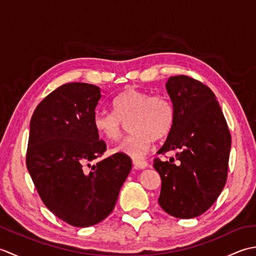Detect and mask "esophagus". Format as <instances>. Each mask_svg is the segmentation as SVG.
<instances>
[{
    "mask_svg": "<svg viewBox=\"0 0 256 256\" xmlns=\"http://www.w3.org/2000/svg\"><path fill=\"white\" fill-rule=\"evenodd\" d=\"M133 164H134L135 168H138V170H145V168L148 166V162L140 160H133Z\"/></svg>",
    "mask_w": 256,
    "mask_h": 256,
    "instance_id": "obj_1",
    "label": "esophagus"
}]
</instances>
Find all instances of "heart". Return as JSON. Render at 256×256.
Instances as JSON below:
<instances>
[{
    "label": "heart",
    "mask_w": 256,
    "mask_h": 256,
    "mask_svg": "<svg viewBox=\"0 0 256 256\" xmlns=\"http://www.w3.org/2000/svg\"><path fill=\"white\" fill-rule=\"evenodd\" d=\"M114 113L98 112L94 118L96 132L110 142L122 135L123 122H128L131 134L114 148L116 153L142 158L150 148L153 138H165L175 121L172 102L164 96H150L148 92L128 88L114 98Z\"/></svg>",
    "instance_id": "1"
}]
</instances>
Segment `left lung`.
Listing matches in <instances>:
<instances>
[{
  "label": "left lung",
  "mask_w": 256,
  "mask_h": 256,
  "mask_svg": "<svg viewBox=\"0 0 256 256\" xmlns=\"http://www.w3.org/2000/svg\"><path fill=\"white\" fill-rule=\"evenodd\" d=\"M175 121L157 154L178 150L177 164L154 160L162 179L158 204L179 219L202 214L224 189L231 150V135L214 92L187 76L165 84Z\"/></svg>",
  "instance_id": "obj_1"
}]
</instances>
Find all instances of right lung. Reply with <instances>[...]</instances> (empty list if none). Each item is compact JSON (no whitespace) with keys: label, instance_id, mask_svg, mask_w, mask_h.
Here are the masks:
<instances>
[{"label":"right lung","instance_id":"1","mask_svg":"<svg viewBox=\"0 0 256 256\" xmlns=\"http://www.w3.org/2000/svg\"><path fill=\"white\" fill-rule=\"evenodd\" d=\"M101 96L94 84H62L37 106L30 123L26 165L32 182L47 208L74 226L104 220L132 170L122 153L90 164L106 150L94 126Z\"/></svg>","mask_w":256,"mask_h":256}]
</instances>
